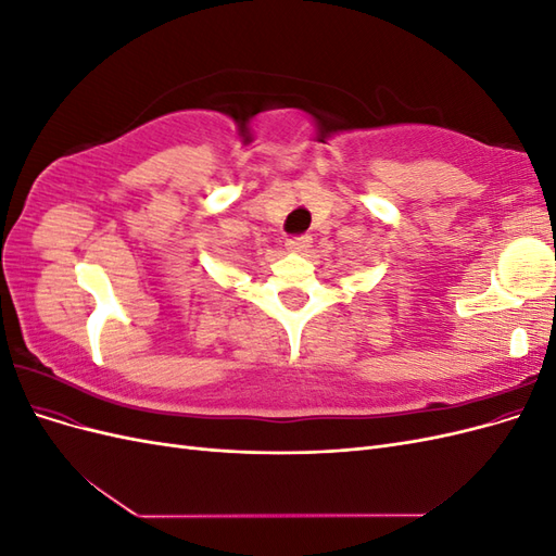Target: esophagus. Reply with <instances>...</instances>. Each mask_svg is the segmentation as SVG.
<instances>
[{
  "label": "esophagus",
  "instance_id": "obj_1",
  "mask_svg": "<svg viewBox=\"0 0 556 556\" xmlns=\"http://www.w3.org/2000/svg\"><path fill=\"white\" fill-rule=\"evenodd\" d=\"M311 243H313V239L311 237H292V239H288V250L290 252H296V255H301V252H306L308 248H311Z\"/></svg>",
  "mask_w": 556,
  "mask_h": 556
}]
</instances>
